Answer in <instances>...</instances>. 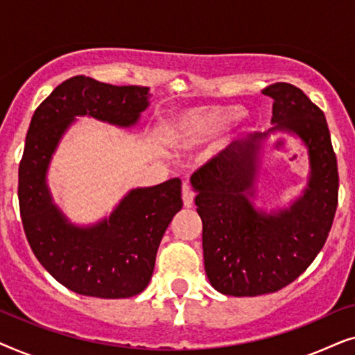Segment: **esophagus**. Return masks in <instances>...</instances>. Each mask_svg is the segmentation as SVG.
<instances>
[{
	"instance_id": "obj_1",
	"label": "esophagus",
	"mask_w": 355,
	"mask_h": 355,
	"mask_svg": "<svg viewBox=\"0 0 355 355\" xmlns=\"http://www.w3.org/2000/svg\"><path fill=\"white\" fill-rule=\"evenodd\" d=\"M182 202H184V207L187 208H191L193 203V191L189 184H184L182 186Z\"/></svg>"
}]
</instances>
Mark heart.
Returning a JSON list of instances; mask_svg holds the SVG:
<instances>
[{
    "instance_id": "heart-1",
    "label": "heart",
    "mask_w": 355,
    "mask_h": 355,
    "mask_svg": "<svg viewBox=\"0 0 355 355\" xmlns=\"http://www.w3.org/2000/svg\"><path fill=\"white\" fill-rule=\"evenodd\" d=\"M244 110L239 105L197 106L169 116L164 130L169 140L179 148H193L216 137L227 125L239 119Z\"/></svg>"
}]
</instances>
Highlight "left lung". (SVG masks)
Masks as SVG:
<instances>
[{"mask_svg": "<svg viewBox=\"0 0 355 355\" xmlns=\"http://www.w3.org/2000/svg\"><path fill=\"white\" fill-rule=\"evenodd\" d=\"M273 128L236 140L192 174L202 218L203 263L218 293L254 297L276 293L309 268L323 249L338 207V163L323 111L297 87H266ZM301 139L309 153V184L289 209L253 207L261 145L271 133Z\"/></svg>", "mask_w": 355, "mask_h": 355, "instance_id": "8db88e82", "label": "left lung"}]
</instances>
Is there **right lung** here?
<instances>
[{
	"mask_svg": "<svg viewBox=\"0 0 355 355\" xmlns=\"http://www.w3.org/2000/svg\"><path fill=\"white\" fill-rule=\"evenodd\" d=\"M148 96V87L76 76L58 85L32 116L19 164L22 226L43 268L77 294L125 299L147 288L162 237L182 208L181 179L132 189L110 218L77 226L53 203L46 186L51 157L76 116L130 128L147 110Z\"/></svg>",
	"mask_w": 355,
	"mask_h": 355,
	"instance_id": "obj_1",
	"label": "right lung"
}]
</instances>
